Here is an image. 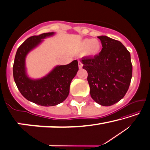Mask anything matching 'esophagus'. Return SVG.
I'll return each instance as SVG.
<instances>
[{
    "label": "esophagus",
    "instance_id": "1",
    "mask_svg": "<svg viewBox=\"0 0 150 150\" xmlns=\"http://www.w3.org/2000/svg\"><path fill=\"white\" fill-rule=\"evenodd\" d=\"M78 65H79V69H81L83 67V64H82V62L80 61H78Z\"/></svg>",
    "mask_w": 150,
    "mask_h": 150
}]
</instances>
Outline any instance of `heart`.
Here are the masks:
<instances>
[{
    "label": "heart",
    "instance_id": "1",
    "mask_svg": "<svg viewBox=\"0 0 150 150\" xmlns=\"http://www.w3.org/2000/svg\"><path fill=\"white\" fill-rule=\"evenodd\" d=\"M80 50L85 51L86 55L96 57L101 52L102 43L97 39H85L81 42Z\"/></svg>",
    "mask_w": 150,
    "mask_h": 150
}]
</instances>
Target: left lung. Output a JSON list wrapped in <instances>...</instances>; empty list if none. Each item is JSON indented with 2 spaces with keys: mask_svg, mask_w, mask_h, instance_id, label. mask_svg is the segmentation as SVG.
I'll list each match as a JSON object with an SVG mask.
<instances>
[{
  "mask_svg": "<svg viewBox=\"0 0 150 150\" xmlns=\"http://www.w3.org/2000/svg\"><path fill=\"white\" fill-rule=\"evenodd\" d=\"M102 46L99 54L83 58V69L88 72L90 95L96 102L109 106L126 94L132 77L130 52L118 40L98 36Z\"/></svg>",
  "mask_w": 150,
  "mask_h": 150,
  "instance_id": "left-lung-1",
  "label": "left lung"
}]
</instances>
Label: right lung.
I'll use <instances>...</instances> for the list:
<instances>
[{
  "instance_id": "add662e5",
  "label": "right lung",
  "mask_w": 150,
  "mask_h": 150,
  "mask_svg": "<svg viewBox=\"0 0 150 150\" xmlns=\"http://www.w3.org/2000/svg\"><path fill=\"white\" fill-rule=\"evenodd\" d=\"M54 34L44 33L28 38L17 49L13 64V77L20 93L29 101L43 106H52L67 98L72 79L79 70L75 60L67 65L57 66L46 77L32 80L27 77L25 59L30 51L38 45L42 39Z\"/></svg>"
}]
</instances>
